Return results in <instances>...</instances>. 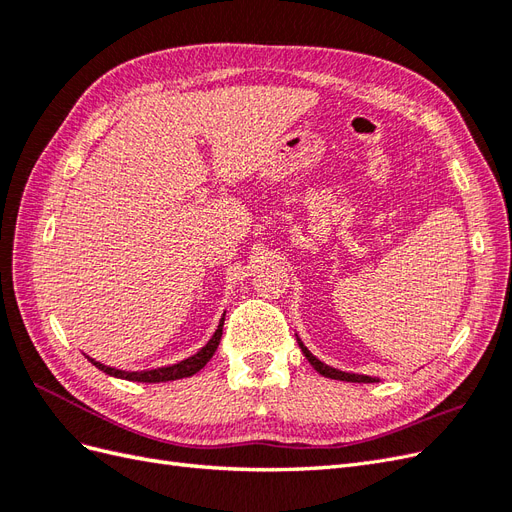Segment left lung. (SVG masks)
I'll use <instances>...</instances> for the list:
<instances>
[{
	"label": "left lung",
	"instance_id": "left-lung-1",
	"mask_svg": "<svg viewBox=\"0 0 512 512\" xmlns=\"http://www.w3.org/2000/svg\"><path fill=\"white\" fill-rule=\"evenodd\" d=\"M297 342H299L301 352L305 354V359H307L309 363H312V367L318 371V374H322L324 378H331V380H344V382H367V384H369V382H380V378H374V376L350 374V371H342V369H335V367H331V365H327V363H322L320 359H316V356L305 348V344L301 342L299 335H297Z\"/></svg>",
	"mask_w": 512,
	"mask_h": 512
}]
</instances>
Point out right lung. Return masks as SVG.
<instances>
[{
    "label": "right lung",
    "mask_w": 512,
    "mask_h": 512,
    "mask_svg": "<svg viewBox=\"0 0 512 512\" xmlns=\"http://www.w3.org/2000/svg\"><path fill=\"white\" fill-rule=\"evenodd\" d=\"M224 316H222V320L218 324V329H215L213 337L209 339V342L203 348H200L196 354L188 356V359H183V361L173 363V365H164V367H156V369H143V371H126V369L108 367V365H104L100 361H94V359H91V356H87V359L94 363L100 371H104V374L113 376V378H121V380H130V382H170V380L190 378V376L196 374V371L203 369L209 363L211 356L215 354V350H218L220 339H222Z\"/></svg>",
    "instance_id": "add662e5"
}]
</instances>
